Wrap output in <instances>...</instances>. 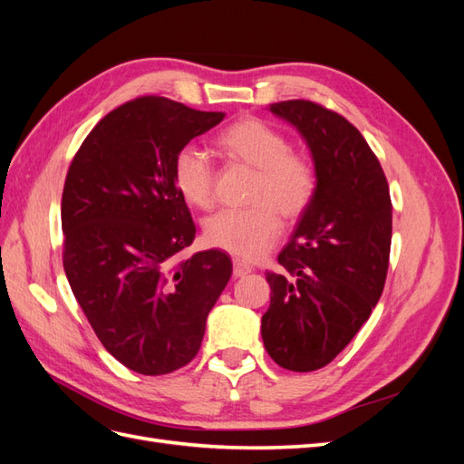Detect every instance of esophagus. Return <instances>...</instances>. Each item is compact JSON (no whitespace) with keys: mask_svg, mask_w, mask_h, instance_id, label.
Wrapping results in <instances>:
<instances>
[{"mask_svg":"<svg viewBox=\"0 0 464 464\" xmlns=\"http://www.w3.org/2000/svg\"><path fill=\"white\" fill-rule=\"evenodd\" d=\"M251 273V266L240 259H234V271H232V276L234 278H244L246 275Z\"/></svg>","mask_w":464,"mask_h":464,"instance_id":"34e87169","label":"esophagus"}]
</instances>
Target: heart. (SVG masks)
Here are the masks:
<instances>
[{"label": "heart", "instance_id": "heart-1", "mask_svg": "<svg viewBox=\"0 0 464 464\" xmlns=\"http://www.w3.org/2000/svg\"><path fill=\"white\" fill-rule=\"evenodd\" d=\"M215 147L227 162L256 170L242 210H224L205 224V240L246 261L259 259L278 240L286 222L300 220L312 207L317 174L305 154L292 150L288 137L261 118H242L217 133ZM174 186L188 205H215V168L193 147L179 149L172 164Z\"/></svg>", "mask_w": 464, "mask_h": 464}]
</instances>
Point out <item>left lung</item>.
Listing matches in <instances>:
<instances>
[{"label":"left lung","mask_w":464,"mask_h":464,"mask_svg":"<svg viewBox=\"0 0 464 464\" xmlns=\"http://www.w3.org/2000/svg\"><path fill=\"white\" fill-rule=\"evenodd\" d=\"M312 150L317 191L280 271H266L271 305L261 319L269 356L290 372L336 358L382 298L389 269L392 205L383 168L366 139L336 111L312 101L271 104Z\"/></svg>","instance_id":"8db88e82"}]
</instances>
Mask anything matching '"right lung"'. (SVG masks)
<instances>
[{
    "label": "right lung",
    "instance_id": "add662e5",
    "mask_svg": "<svg viewBox=\"0 0 464 464\" xmlns=\"http://www.w3.org/2000/svg\"><path fill=\"white\" fill-rule=\"evenodd\" d=\"M224 120L164 96H139L98 121L62 195L63 269L98 341L143 375L198 356L208 312L232 275L218 249L179 259L195 224L172 178L174 157Z\"/></svg>",
    "mask_w": 464,
    "mask_h": 464
}]
</instances>
